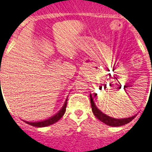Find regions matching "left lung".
I'll list each match as a JSON object with an SVG mask.
<instances>
[{
	"label": "left lung",
	"mask_w": 152,
	"mask_h": 152,
	"mask_svg": "<svg viewBox=\"0 0 152 152\" xmlns=\"http://www.w3.org/2000/svg\"><path fill=\"white\" fill-rule=\"evenodd\" d=\"M90 98H91V108H92V112H93L94 115L97 117V119L100 121H102L104 123H105L106 125L111 126H123L125 124H127L129 122H131L133 119L136 117V115L129 117V118H126V119H114L110 116H108L107 115L102 113L98 108L96 107L94 102V97L93 96L90 95Z\"/></svg>",
	"instance_id": "left-lung-1"
}]
</instances>
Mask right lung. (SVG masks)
<instances>
[{"label": "right lung", "instance_id": "right-lung-1", "mask_svg": "<svg viewBox=\"0 0 152 152\" xmlns=\"http://www.w3.org/2000/svg\"><path fill=\"white\" fill-rule=\"evenodd\" d=\"M66 106H67V99L65 101V104H64L63 107L61 108V110L59 111L56 115H55L54 116L50 117V119H48L46 120L40 121V122H26L27 124L29 125H31L33 126H36V127H44V126H50L53 123H56L59 119H61V117L63 116V115L65 114V110H66Z\"/></svg>", "mask_w": 152, "mask_h": 152}]
</instances>
